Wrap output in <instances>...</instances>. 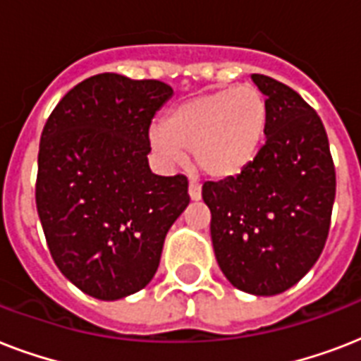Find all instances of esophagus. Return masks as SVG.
Here are the masks:
<instances>
[{"mask_svg":"<svg viewBox=\"0 0 361 361\" xmlns=\"http://www.w3.org/2000/svg\"><path fill=\"white\" fill-rule=\"evenodd\" d=\"M189 197H191V200H200L202 198V187L197 180L189 181Z\"/></svg>","mask_w":361,"mask_h":361,"instance_id":"34e87169","label":"esophagus"}]
</instances>
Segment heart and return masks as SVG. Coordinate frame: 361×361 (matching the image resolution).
I'll list each match as a JSON object with an SVG mask.
<instances>
[{
	"mask_svg": "<svg viewBox=\"0 0 361 361\" xmlns=\"http://www.w3.org/2000/svg\"><path fill=\"white\" fill-rule=\"evenodd\" d=\"M268 103L255 86L204 93L176 104L152 130L153 149L169 163L192 152L198 170L214 180L245 172L262 149Z\"/></svg>",
	"mask_w": 361,
	"mask_h": 361,
	"instance_id": "heart-1",
	"label": "heart"
}]
</instances>
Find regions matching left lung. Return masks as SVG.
<instances>
[{
  "instance_id": "1",
  "label": "left lung",
  "mask_w": 361,
  "mask_h": 361,
  "mask_svg": "<svg viewBox=\"0 0 361 361\" xmlns=\"http://www.w3.org/2000/svg\"><path fill=\"white\" fill-rule=\"evenodd\" d=\"M251 78L268 103L266 142L245 172L206 181L202 198L226 279L255 296H275L296 285L324 249L336 166L319 114L283 82Z\"/></svg>"
}]
</instances>
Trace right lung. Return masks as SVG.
Listing matches in <instances>:
<instances>
[{
    "label": "right lung",
    "mask_w": 361,
    "mask_h": 361,
    "mask_svg": "<svg viewBox=\"0 0 361 361\" xmlns=\"http://www.w3.org/2000/svg\"><path fill=\"white\" fill-rule=\"evenodd\" d=\"M172 93L159 80L90 76L42 129L37 214L56 266L87 296L112 302L142 290L189 204L185 176L147 164L149 125Z\"/></svg>",
    "instance_id": "add662e5"
}]
</instances>
